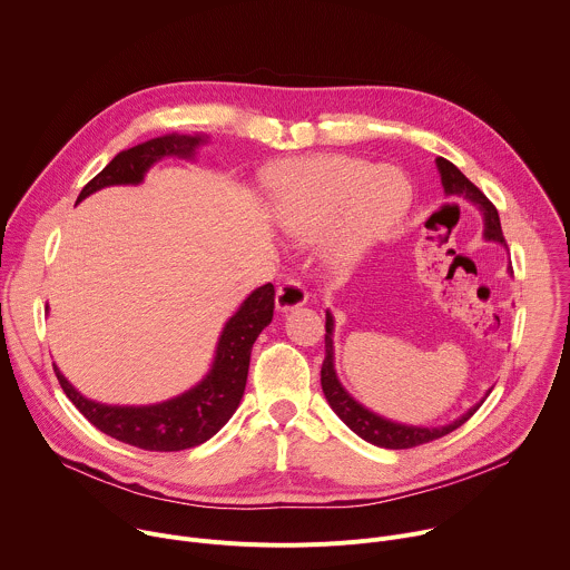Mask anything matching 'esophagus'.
<instances>
[{"mask_svg":"<svg viewBox=\"0 0 570 570\" xmlns=\"http://www.w3.org/2000/svg\"><path fill=\"white\" fill-rule=\"evenodd\" d=\"M308 299V293H306V286L302 284L299 277H288L279 288H277V308L279 311H291V308H297L302 304H306Z\"/></svg>","mask_w":570,"mask_h":570,"instance_id":"34e87169","label":"esophagus"}]
</instances>
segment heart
<instances>
[{
  "instance_id": "heart-1",
  "label": "heart",
  "mask_w": 570,
  "mask_h": 570,
  "mask_svg": "<svg viewBox=\"0 0 570 570\" xmlns=\"http://www.w3.org/2000/svg\"><path fill=\"white\" fill-rule=\"evenodd\" d=\"M266 183L282 223L295 236H313L341 214V255H354L390 234L413 200L411 183L399 169H374L370 161L347 155L282 161L268 171Z\"/></svg>"
}]
</instances>
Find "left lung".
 Instances as JSON below:
<instances>
[{
    "label": "left lung",
    "mask_w": 570,
    "mask_h": 570,
    "mask_svg": "<svg viewBox=\"0 0 570 570\" xmlns=\"http://www.w3.org/2000/svg\"><path fill=\"white\" fill-rule=\"evenodd\" d=\"M438 169L442 176V185L444 191L449 196H464L466 200H471L482 214H484V238L487 240H499L505 243L503 229H501V220H499V212L492 205V200L487 198L455 165L444 157H438ZM327 334H324V361H322V370H320V383H322V392L327 396L330 405L334 409V413L365 442L383 446V449H413L433 440H440L449 433H453L455 429H460L478 409L482 405L475 403L473 409H469V413H464L460 420H455L449 426L442 429H422V426H405V424H396L390 420H383L379 415H374L372 411L363 409L358 401H354L345 387L341 385L336 370H334V341H332V332H334V317L327 311Z\"/></svg>",
    "instance_id": "obj_1"
}]
</instances>
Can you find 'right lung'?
<instances>
[{"label": "right lung", "mask_w": 570, "mask_h": 570, "mask_svg": "<svg viewBox=\"0 0 570 570\" xmlns=\"http://www.w3.org/2000/svg\"><path fill=\"white\" fill-rule=\"evenodd\" d=\"M200 141L203 137L165 135L121 150L101 174L83 187L78 200L110 185H137L153 161L165 155L191 157ZM273 308L275 286H259L225 324L209 374L189 392L155 405L97 403L76 392L56 365L53 372L80 415L106 435L144 451L191 449L216 435L238 409L248 381L253 345L273 320Z\"/></svg>", "instance_id": "1"}]
</instances>
